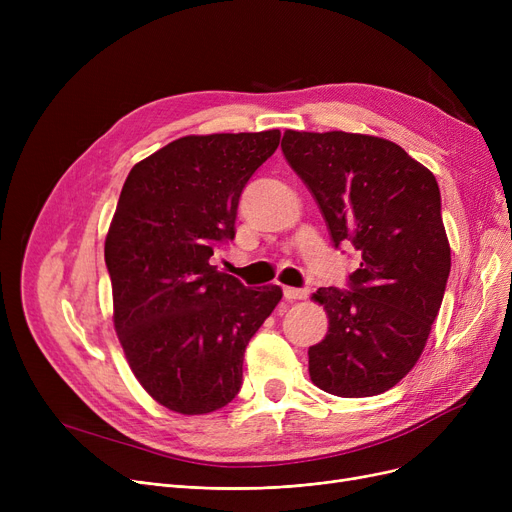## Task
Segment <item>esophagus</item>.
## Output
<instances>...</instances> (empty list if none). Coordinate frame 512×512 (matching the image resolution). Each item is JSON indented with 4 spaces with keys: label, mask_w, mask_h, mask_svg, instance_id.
<instances>
[{
    "label": "esophagus",
    "mask_w": 512,
    "mask_h": 512,
    "mask_svg": "<svg viewBox=\"0 0 512 512\" xmlns=\"http://www.w3.org/2000/svg\"><path fill=\"white\" fill-rule=\"evenodd\" d=\"M284 299H286V301H303V299H307V290L286 286V288H284Z\"/></svg>",
    "instance_id": "1"
}]
</instances>
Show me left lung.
Wrapping results in <instances>:
<instances>
[{"instance_id": "8db88e82", "label": "left lung", "mask_w": 512, "mask_h": 512, "mask_svg": "<svg viewBox=\"0 0 512 512\" xmlns=\"http://www.w3.org/2000/svg\"><path fill=\"white\" fill-rule=\"evenodd\" d=\"M282 151L309 186L334 245L353 242V290L319 288L328 334L309 378L342 398L396 386L419 361L450 274L436 176L400 145L359 132L286 130Z\"/></svg>"}]
</instances>
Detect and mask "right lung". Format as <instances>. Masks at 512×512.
<instances>
[{"label": "right lung", "mask_w": 512, "mask_h": 512, "mask_svg": "<svg viewBox=\"0 0 512 512\" xmlns=\"http://www.w3.org/2000/svg\"><path fill=\"white\" fill-rule=\"evenodd\" d=\"M280 130L188 134L130 170L105 236L114 328L134 378L166 409L207 415L242 384V357L282 299L209 259L232 240L242 188Z\"/></svg>", "instance_id": "right-lung-1"}]
</instances>
